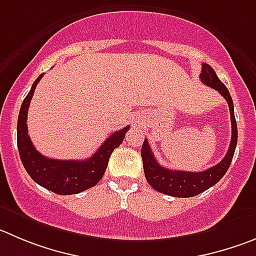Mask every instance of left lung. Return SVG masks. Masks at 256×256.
<instances>
[{"label": "left lung", "instance_id": "left-lung-1", "mask_svg": "<svg viewBox=\"0 0 256 256\" xmlns=\"http://www.w3.org/2000/svg\"><path fill=\"white\" fill-rule=\"evenodd\" d=\"M200 80L208 87L218 90L220 94L228 101V108H230L231 116V142L230 148L226 152L225 158L210 169L204 172H183L176 170V169H168L162 166L155 159L148 140L145 139L142 146V166H144L145 178L148 183L158 192L164 194L172 196V197H194L200 193L204 192L206 190L216 184L222 176H225L232 162L234 154H235L236 144H238V126H236L235 114H234V102L231 98L230 92L226 86L218 80L216 72L211 66L204 63L202 64V72L200 76Z\"/></svg>", "mask_w": 256, "mask_h": 256}]
</instances>
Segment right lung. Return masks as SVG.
<instances>
[{
    "mask_svg": "<svg viewBox=\"0 0 256 256\" xmlns=\"http://www.w3.org/2000/svg\"><path fill=\"white\" fill-rule=\"evenodd\" d=\"M42 76L44 73L40 74L32 83V87L24 100L18 114V148L21 162L28 176L42 187L56 194H77L94 187L101 180L112 152L120 146L130 126H126L122 130L116 131L108 136L100 149L86 160H58L44 156L31 142L26 124L30 101Z\"/></svg>",
    "mask_w": 256,
    "mask_h": 256,
    "instance_id": "right-lung-1",
    "label": "right lung"
}]
</instances>
